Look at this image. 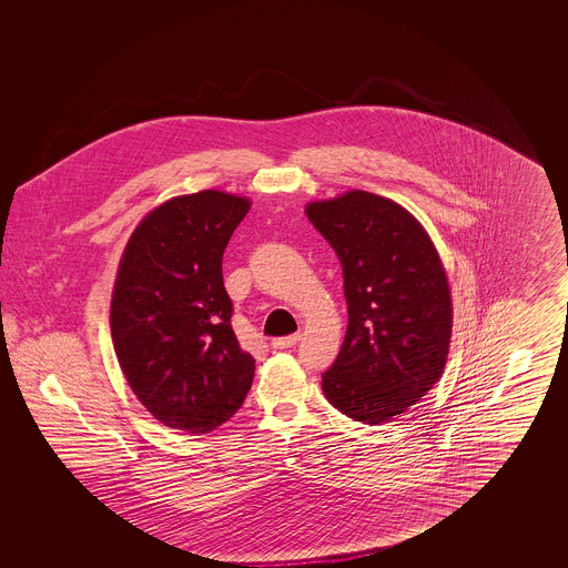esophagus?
<instances>
[{"mask_svg":"<svg viewBox=\"0 0 568 568\" xmlns=\"http://www.w3.org/2000/svg\"><path fill=\"white\" fill-rule=\"evenodd\" d=\"M297 341H300V334L281 336V338H274V341H272V347H274V349H292Z\"/></svg>","mask_w":568,"mask_h":568,"instance_id":"obj_1","label":"esophagus"}]
</instances>
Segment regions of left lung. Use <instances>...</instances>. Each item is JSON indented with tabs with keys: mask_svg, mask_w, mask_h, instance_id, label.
<instances>
[{
	"mask_svg": "<svg viewBox=\"0 0 568 568\" xmlns=\"http://www.w3.org/2000/svg\"><path fill=\"white\" fill-rule=\"evenodd\" d=\"M306 216L336 251L349 311L345 343L322 375L327 403L378 426L415 405L443 375L452 292L422 223L368 191L313 202Z\"/></svg>",
	"mask_w": 568,
	"mask_h": 568,
	"instance_id": "left-lung-1",
	"label": "left lung"
}]
</instances>
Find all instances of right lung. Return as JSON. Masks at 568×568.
<instances>
[{
	"instance_id": "obj_1",
	"label": "right lung",
	"mask_w": 568,
	"mask_h": 568,
	"mask_svg": "<svg viewBox=\"0 0 568 568\" xmlns=\"http://www.w3.org/2000/svg\"><path fill=\"white\" fill-rule=\"evenodd\" d=\"M246 197L206 190L158 206L121 257L110 332L138 400L163 426L206 434L251 389L255 359L232 329L223 251L248 213Z\"/></svg>"
}]
</instances>
